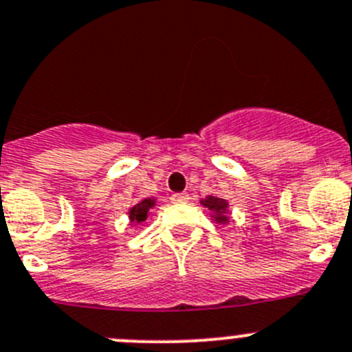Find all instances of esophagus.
<instances>
[{
	"mask_svg": "<svg viewBox=\"0 0 352 352\" xmlns=\"http://www.w3.org/2000/svg\"><path fill=\"white\" fill-rule=\"evenodd\" d=\"M190 200V195L186 193V191H183V193H175L171 197V201L173 204H184V201Z\"/></svg>",
	"mask_w": 352,
	"mask_h": 352,
	"instance_id": "obj_1",
	"label": "esophagus"
}]
</instances>
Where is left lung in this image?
Returning <instances> with one entry per match:
<instances>
[{
	"instance_id": "obj_1",
	"label": "left lung",
	"mask_w": 352,
	"mask_h": 352,
	"mask_svg": "<svg viewBox=\"0 0 352 352\" xmlns=\"http://www.w3.org/2000/svg\"><path fill=\"white\" fill-rule=\"evenodd\" d=\"M200 204L205 208L210 210L212 221H215L217 224H229V201L226 198L217 197V195H207L205 198H201Z\"/></svg>"
}]
</instances>
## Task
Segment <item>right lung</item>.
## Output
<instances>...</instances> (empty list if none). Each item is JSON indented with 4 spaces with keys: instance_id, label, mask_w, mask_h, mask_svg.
Instances as JSON below:
<instances>
[{
    "instance_id": "right-lung-1",
    "label": "right lung",
    "mask_w": 352,
    "mask_h": 352,
    "mask_svg": "<svg viewBox=\"0 0 352 352\" xmlns=\"http://www.w3.org/2000/svg\"><path fill=\"white\" fill-rule=\"evenodd\" d=\"M157 205V198L155 197H147L138 200L133 207L128 210V219H130L131 224H142L148 219L152 208Z\"/></svg>"
}]
</instances>
